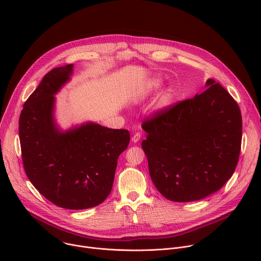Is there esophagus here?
<instances>
[{
  "label": "esophagus",
  "mask_w": 261,
  "mask_h": 261,
  "mask_svg": "<svg viewBox=\"0 0 261 261\" xmlns=\"http://www.w3.org/2000/svg\"><path fill=\"white\" fill-rule=\"evenodd\" d=\"M140 138H141V133H139V132H136L133 136H132V142H134V143H136V142H138L139 140H140Z\"/></svg>",
  "instance_id": "34e87169"
}]
</instances>
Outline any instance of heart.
I'll return each mask as SVG.
<instances>
[{
  "label": "heart",
  "mask_w": 261,
  "mask_h": 261,
  "mask_svg": "<svg viewBox=\"0 0 261 261\" xmlns=\"http://www.w3.org/2000/svg\"><path fill=\"white\" fill-rule=\"evenodd\" d=\"M162 86V82L159 80V79H152L150 82H148L144 88V91L146 94H150L152 92H155L157 91L158 89H160ZM174 97V91L169 88L167 90H165L162 95L160 96V99H159V104L161 106H167L171 103L172 99Z\"/></svg>",
  "instance_id": "b5f03b06"
}]
</instances>
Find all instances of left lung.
Masks as SVG:
<instances>
[{"label": "left lung", "instance_id": "8db88e82", "mask_svg": "<svg viewBox=\"0 0 261 261\" xmlns=\"http://www.w3.org/2000/svg\"><path fill=\"white\" fill-rule=\"evenodd\" d=\"M192 99L162 109L142 123L141 146L157 190L176 202L217 192L233 174L241 152L242 115L214 80Z\"/></svg>", "mask_w": 261, "mask_h": 261}]
</instances>
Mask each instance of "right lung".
<instances>
[{
    "instance_id": "right-lung-1",
    "label": "right lung",
    "mask_w": 261,
    "mask_h": 261,
    "mask_svg": "<svg viewBox=\"0 0 261 261\" xmlns=\"http://www.w3.org/2000/svg\"><path fill=\"white\" fill-rule=\"evenodd\" d=\"M73 65L49 71L23 104L19 139L24 171L46 199L67 210L102 203L113 188L119 156L130 133L86 123L61 130L55 121V95L70 81Z\"/></svg>"
}]
</instances>
